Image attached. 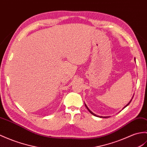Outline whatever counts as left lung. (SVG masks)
<instances>
[{
	"label": "left lung",
	"mask_w": 147,
	"mask_h": 147,
	"mask_svg": "<svg viewBox=\"0 0 147 147\" xmlns=\"http://www.w3.org/2000/svg\"><path fill=\"white\" fill-rule=\"evenodd\" d=\"M135 62H136V61H135ZM133 97H134V96H133ZM133 97H132V98H131V100H130V101H129V103H128V104H127V105H126V106H125V107H124V108H123V109H124L125 108H126V107H127V106H128V105H129V103H130V102L131 101V100H132V99H133ZM84 105H85V107H86V108L88 109V110L90 111V113H91L92 115H93L95 116V117H100V118H108V117H100V116H98V115H96V114H94V113H93V112H92V111H91V110H90V109H89V108H88V107H87V106H86V104H85V103H84Z\"/></svg>",
	"instance_id": "8db88e82"
}]
</instances>
